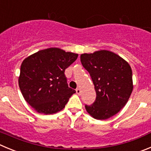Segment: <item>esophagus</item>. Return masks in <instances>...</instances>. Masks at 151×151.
Instances as JSON below:
<instances>
[{
    "label": "esophagus",
    "mask_w": 151,
    "mask_h": 151,
    "mask_svg": "<svg viewBox=\"0 0 151 151\" xmlns=\"http://www.w3.org/2000/svg\"><path fill=\"white\" fill-rule=\"evenodd\" d=\"M76 92H77V95H80V93H81V90H80V88H77L76 89Z\"/></svg>",
    "instance_id": "34e87169"
}]
</instances>
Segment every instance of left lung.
<instances>
[{
  "label": "left lung",
  "instance_id": "left-lung-1",
  "mask_svg": "<svg viewBox=\"0 0 151 151\" xmlns=\"http://www.w3.org/2000/svg\"><path fill=\"white\" fill-rule=\"evenodd\" d=\"M80 61L91 77L96 99L86 105L87 112L98 120H105L126 105L133 91V73L127 61L112 51L83 53Z\"/></svg>",
  "mask_w": 151,
  "mask_h": 151
}]
</instances>
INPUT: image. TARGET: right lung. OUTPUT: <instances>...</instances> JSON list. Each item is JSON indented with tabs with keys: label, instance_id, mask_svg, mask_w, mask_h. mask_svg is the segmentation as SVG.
<instances>
[{
	"label": "right lung",
	"instance_id": "1",
	"mask_svg": "<svg viewBox=\"0 0 151 151\" xmlns=\"http://www.w3.org/2000/svg\"><path fill=\"white\" fill-rule=\"evenodd\" d=\"M77 56V53L50 47L24 60L18 85L25 101L36 112L50 115L64 109L76 92L68 86L65 70Z\"/></svg>",
	"mask_w": 151,
	"mask_h": 151
}]
</instances>
